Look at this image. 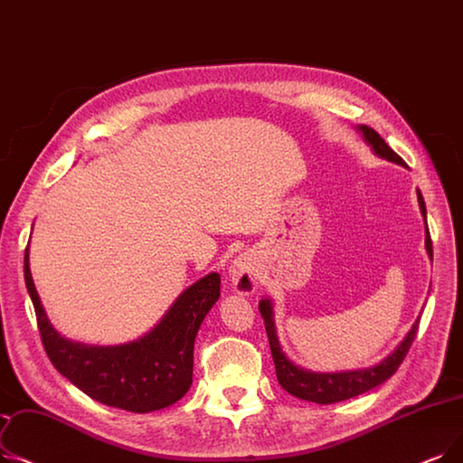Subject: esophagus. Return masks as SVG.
<instances>
[{"label":"esophagus","mask_w":463,"mask_h":463,"mask_svg":"<svg viewBox=\"0 0 463 463\" xmlns=\"http://www.w3.org/2000/svg\"><path fill=\"white\" fill-rule=\"evenodd\" d=\"M231 281L232 288L242 293V295H250L255 291L257 288V274H255V267L251 265L250 259H236L234 265L231 269Z\"/></svg>","instance_id":"34e87169"}]
</instances>
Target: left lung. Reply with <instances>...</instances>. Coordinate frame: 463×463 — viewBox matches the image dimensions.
<instances>
[{"instance_id": "obj_1", "label": "left lung", "mask_w": 463, "mask_h": 463, "mask_svg": "<svg viewBox=\"0 0 463 463\" xmlns=\"http://www.w3.org/2000/svg\"><path fill=\"white\" fill-rule=\"evenodd\" d=\"M359 130L364 132L365 142L373 147V151L378 156L392 160V163H397L401 166H407L405 160L401 158L384 142V139L380 137V134L376 130H373L367 125H361ZM418 204H420L421 215H424V219H426V204H424V198H421L420 191H418ZM426 225H428V221H426ZM426 250H428V255L433 259V246H431L430 231L426 232ZM259 310H260V316H263V319H265V329L269 335L270 352H272L279 386L298 399L312 401V403H319V405H331V403H338V401H346L350 397L361 395V393L376 388L378 384H382V382H386L390 376H393L395 371L399 369V365L403 364V359L407 357V354L412 346V340L416 336L418 326H420V319H418L412 326V329L409 331V335L405 336L403 343H401L395 348V352L390 354L384 361H380L378 365H374L371 369H361V371L324 374V373H310V371H305V369L293 365L291 361L284 355V352H281L278 336H276L270 300H267V298L260 300Z\"/></svg>"}]
</instances>
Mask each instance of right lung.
Instances as JSON below:
<instances>
[{
    "mask_svg": "<svg viewBox=\"0 0 463 463\" xmlns=\"http://www.w3.org/2000/svg\"><path fill=\"white\" fill-rule=\"evenodd\" d=\"M24 279L51 364L89 397L115 409L151 412L174 405L187 393L193 384L194 338L219 298V274L204 276L179 295L151 333L115 348L77 345L52 329L33 286L28 248Z\"/></svg>",
    "mask_w": 463,
    "mask_h": 463,
    "instance_id": "right-lung-1",
    "label": "right lung"
}]
</instances>
